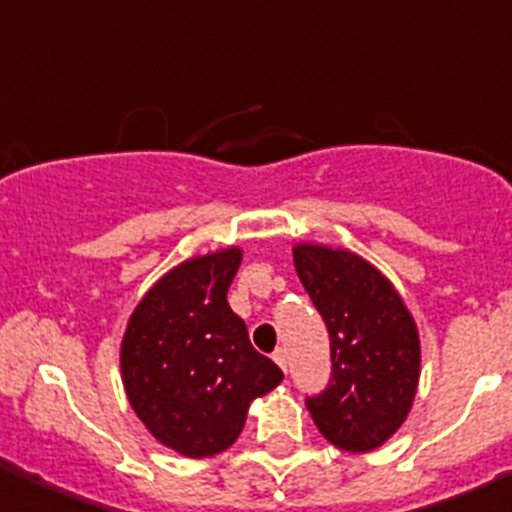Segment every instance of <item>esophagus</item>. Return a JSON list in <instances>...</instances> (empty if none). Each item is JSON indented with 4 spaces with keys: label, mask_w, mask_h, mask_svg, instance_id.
Returning <instances> with one entry per match:
<instances>
[{
    "label": "esophagus",
    "mask_w": 512,
    "mask_h": 512,
    "mask_svg": "<svg viewBox=\"0 0 512 512\" xmlns=\"http://www.w3.org/2000/svg\"><path fill=\"white\" fill-rule=\"evenodd\" d=\"M275 361L282 366V371H287V352H285V349H277Z\"/></svg>",
    "instance_id": "obj_1"
}]
</instances>
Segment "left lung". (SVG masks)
<instances>
[{
  "instance_id": "obj_1",
  "label": "left lung",
  "mask_w": 512,
  "mask_h": 512,
  "mask_svg": "<svg viewBox=\"0 0 512 512\" xmlns=\"http://www.w3.org/2000/svg\"><path fill=\"white\" fill-rule=\"evenodd\" d=\"M294 267L322 314L332 381L307 409L332 446L366 453L389 441L414 406L421 339L414 314L371 262L327 245H294Z\"/></svg>"
}]
</instances>
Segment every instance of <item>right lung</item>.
Masks as SVG:
<instances>
[{
  "mask_svg": "<svg viewBox=\"0 0 512 512\" xmlns=\"http://www.w3.org/2000/svg\"><path fill=\"white\" fill-rule=\"evenodd\" d=\"M240 262V247H225L175 265L143 294L123 334L128 404L158 443L185 458L230 448L252 401L285 379L227 304Z\"/></svg>",
  "mask_w": 512,
  "mask_h": 512,
  "instance_id": "1",
  "label": "right lung"
}]
</instances>
